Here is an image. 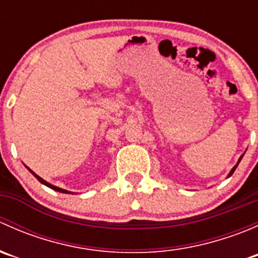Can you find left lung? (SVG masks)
Instances as JSON below:
<instances>
[{"label": "left lung", "instance_id": "1", "mask_svg": "<svg viewBox=\"0 0 258 258\" xmlns=\"http://www.w3.org/2000/svg\"><path fill=\"white\" fill-rule=\"evenodd\" d=\"M243 155H244V153H243ZM243 155H242V156H241V157H240V160H238V162H237V163H236V165H235V166H233V168H232V170H231V172H230V173H228V177H230V176H231V175H232V173H233V172H235L236 167H237V166H238V163H240V162H241V160H242V157H243Z\"/></svg>", "mask_w": 258, "mask_h": 258}]
</instances>
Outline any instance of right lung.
Listing matches in <instances>:
<instances>
[{"mask_svg":"<svg viewBox=\"0 0 258 258\" xmlns=\"http://www.w3.org/2000/svg\"><path fill=\"white\" fill-rule=\"evenodd\" d=\"M26 167H27V166H26ZM27 170H28V171H30V172H31V173H32V175H33V176H35V177H36V178H37V179H38V181H40V182H41V183H42V184H45V186H47V187H49V188L54 189V191H57V192H62V194H71V192H70V191H67V189H63V188H59V187H57V186H53V184L48 183V182H47V181H45V179H43V178H41V177H40V176H37V175H36V173H35V172H33V171H32V170H30V168H28V167H27Z\"/></svg>","mask_w":258,"mask_h":258,"instance_id":"right-lung-1","label":"right lung"}]
</instances>
